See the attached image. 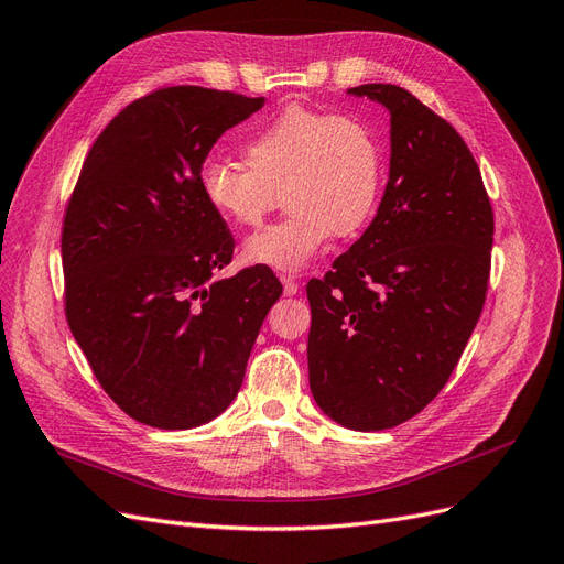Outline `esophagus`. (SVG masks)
<instances>
[{
  "instance_id": "34e87169",
  "label": "esophagus",
  "mask_w": 564,
  "mask_h": 564,
  "mask_svg": "<svg viewBox=\"0 0 564 564\" xmlns=\"http://www.w3.org/2000/svg\"><path fill=\"white\" fill-rule=\"evenodd\" d=\"M281 283H283V293H285V295H297L300 285H297V281H295V279H291V276H281Z\"/></svg>"
}]
</instances>
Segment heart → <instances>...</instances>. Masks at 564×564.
<instances>
[{
  "instance_id": "1",
  "label": "heart",
  "mask_w": 564,
  "mask_h": 564,
  "mask_svg": "<svg viewBox=\"0 0 564 564\" xmlns=\"http://www.w3.org/2000/svg\"><path fill=\"white\" fill-rule=\"evenodd\" d=\"M246 167L207 160L198 172L205 203L236 227H257L279 205L288 213L243 243L246 262L295 273L333 236L349 238L371 221L382 188V149L351 116L288 106L240 147Z\"/></svg>"
}]
</instances>
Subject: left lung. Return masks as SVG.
Wrapping results in <instances>:
<instances>
[{"label":"left lung","instance_id":"obj_1","mask_svg":"<svg viewBox=\"0 0 564 564\" xmlns=\"http://www.w3.org/2000/svg\"><path fill=\"white\" fill-rule=\"evenodd\" d=\"M349 96L390 112V172L361 238L307 283L310 388L337 425H401L444 388L485 307L494 213L452 124L394 85Z\"/></svg>","mask_w":564,"mask_h":564}]
</instances>
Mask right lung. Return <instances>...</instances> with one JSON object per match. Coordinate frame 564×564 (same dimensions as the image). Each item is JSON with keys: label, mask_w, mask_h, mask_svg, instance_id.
Wrapping results in <instances>:
<instances>
[{"label": "right lung", "mask_w": 564, "mask_h": 564, "mask_svg": "<svg viewBox=\"0 0 564 564\" xmlns=\"http://www.w3.org/2000/svg\"><path fill=\"white\" fill-rule=\"evenodd\" d=\"M264 99L193 85L127 106L94 141L63 221L66 316L96 380L134 421L188 430L227 411L269 310L267 267L236 276L234 238L198 172Z\"/></svg>", "instance_id": "right-lung-1"}]
</instances>
